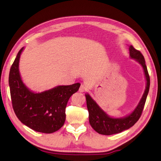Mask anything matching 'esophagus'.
Returning <instances> with one entry per match:
<instances>
[{
    "label": "esophagus",
    "mask_w": 161,
    "mask_h": 161,
    "mask_svg": "<svg viewBox=\"0 0 161 161\" xmlns=\"http://www.w3.org/2000/svg\"><path fill=\"white\" fill-rule=\"evenodd\" d=\"M86 90V86L84 85V84H81L80 87L79 91H80V92H84Z\"/></svg>",
    "instance_id": "1"
}]
</instances>
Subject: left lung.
Masks as SVG:
<instances>
[{"label": "left lung", "mask_w": 161, "mask_h": 161, "mask_svg": "<svg viewBox=\"0 0 161 161\" xmlns=\"http://www.w3.org/2000/svg\"><path fill=\"white\" fill-rule=\"evenodd\" d=\"M129 53L130 58L135 59L136 61L139 62L143 68L147 81L146 90L144 92L143 97L141 98L137 107L135 108V110L130 115L121 119L111 118L104 111L101 109L99 106L97 104V103L92 99L89 94H86V107L89 111V124H90L91 126L99 134L112 135L129 129L138 121L141 114H142L146 98L149 92L150 77L144 57L141 52L136 50L132 45H130L129 47Z\"/></svg>", "instance_id": "left-lung-1"}]
</instances>
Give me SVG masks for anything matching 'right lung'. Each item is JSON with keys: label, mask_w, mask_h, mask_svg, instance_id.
I'll return each mask as SVG.
<instances>
[{"label": "right lung", "mask_w": 161, "mask_h": 161, "mask_svg": "<svg viewBox=\"0 0 161 161\" xmlns=\"http://www.w3.org/2000/svg\"><path fill=\"white\" fill-rule=\"evenodd\" d=\"M22 47L10 67L9 86L12 106L16 116L25 126L37 132L52 133L63 126L65 108L70 97L79 90L80 83L58 86L48 91L35 94L21 80L19 59Z\"/></svg>", "instance_id": "add662e5"}]
</instances>
